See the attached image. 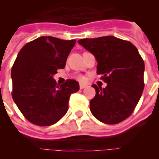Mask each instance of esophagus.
<instances>
[{
  "label": "esophagus",
  "instance_id": "34e87169",
  "mask_svg": "<svg viewBox=\"0 0 159 159\" xmlns=\"http://www.w3.org/2000/svg\"><path fill=\"white\" fill-rule=\"evenodd\" d=\"M86 87H87L86 84H80V89H83V88H86Z\"/></svg>",
  "mask_w": 159,
  "mask_h": 159
}]
</instances>
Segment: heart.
Returning <instances> with one entry per match:
<instances>
[{"label":"heart","mask_w":159,"mask_h":159,"mask_svg":"<svg viewBox=\"0 0 159 159\" xmlns=\"http://www.w3.org/2000/svg\"><path fill=\"white\" fill-rule=\"evenodd\" d=\"M75 79H76L77 80H79V81H81V82H83V81H84L85 80V78H84V76H83L82 75H75Z\"/></svg>","instance_id":"b5f03b06"}]
</instances>
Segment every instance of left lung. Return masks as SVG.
I'll return each mask as SVG.
<instances>
[{
  "mask_svg": "<svg viewBox=\"0 0 159 159\" xmlns=\"http://www.w3.org/2000/svg\"><path fill=\"white\" fill-rule=\"evenodd\" d=\"M78 43L92 53L98 63L97 74L107 83L105 88L93 84L95 96L90 110L98 120L116 124L128 118L144 88V61L130 41L112 36L81 39Z\"/></svg>",
  "mask_w": 159,
  "mask_h": 159,
  "instance_id": "1",
  "label": "left lung"
}]
</instances>
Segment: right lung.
I'll return each mask as SVG.
<instances>
[{
    "mask_svg": "<svg viewBox=\"0 0 159 159\" xmlns=\"http://www.w3.org/2000/svg\"><path fill=\"white\" fill-rule=\"evenodd\" d=\"M75 43V40L40 36L18 53L11 71L12 96L30 123L51 126L67 113L70 95L78 92L80 85L74 80L58 85L53 75L64 68Z\"/></svg>",
    "mask_w": 159,
    "mask_h": 159,
    "instance_id": "add662e5",
    "label": "right lung"
}]
</instances>
